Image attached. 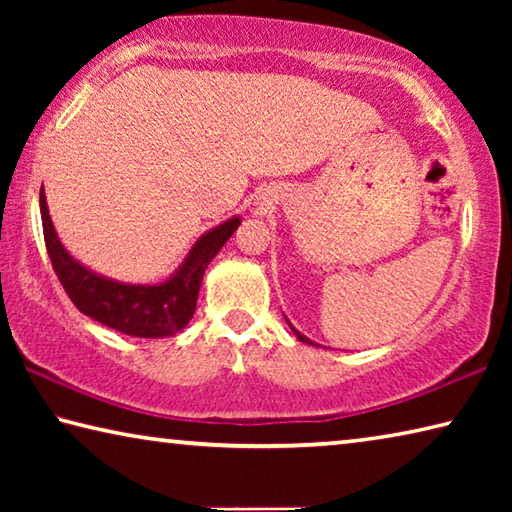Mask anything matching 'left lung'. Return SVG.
<instances>
[{
	"instance_id": "obj_1",
	"label": "left lung",
	"mask_w": 512,
	"mask_h": 512,
	"mask_svg": "<svg viewBox=\"0 0 512 512\" xmlns=\"http://www.w3.org/2000/svg\"><path fill=\"white\" fill-rule=\"evenodd\" d=\"M291 329H293V327H291ZM293 332H296V336H298V339H300V341H305V343H311L309 339H305V336H302V334L298 332V329H293Z\"/></svg>"
}]
</instances>
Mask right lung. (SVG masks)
I'll return each instance as SVG.
<instances>
[{"instance_id":"obj_1","label":"right lung","mask_w":512,"mask_h":512,"mask_svg":"<svg viewBox=\"0 0 512 512\" xmlns=\"http://www.w3.org/2000/svg\"><path fill=\"white\" fill-rule=\"evenodd\" d=\"M40 214L51 266H54L60 284H63L76 309L99 320L101 325L128 336H140V339L171 336L189 323V318L194 316L198 289H201L207 264L212 262L214 255L219 253L239 225V219H230L207 232L196 241L185 264L171 280L155 284V287H142V284L106 280V277L92 273L76 262L56 237L42 189Z\"/></svg>"}]
</instances>
